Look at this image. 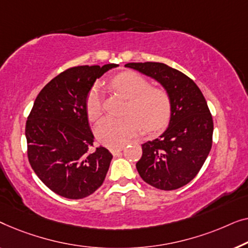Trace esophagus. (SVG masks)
I'll use <instances>...</instances> for the list:
<instances>
[{
	"label": "esophagus",
	"mask_w": 248,
	"mask_h": 248,
	"mask_svg": "<svg viewBox=\"0 0 248 248\" xmlns=\"http://www.w3.org/2000/svg\"><path fill=\"white\" fill-rule=\"evenodd\" d=\"M123 149H124V147H113V148L110 149V152L112 153V155L116 156V155L119 154V153L123 151Z\"/></svg>",
	"instance_id": "esophagus-1"
}]
</instances>
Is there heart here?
Returning a JSON list of instances; mask_svg holds the SVG:
<instances>
[{
  "instance_id": "obj_1",
  "label": "heart",
  "mask_w": 248,
  "mask_h": 248,
  "mask_svg": "<svg viewBox=\"0 0 248 248\" xmlns=\"http://www.w3.org/2000/svg\"><path fill=\"white\" fill-rule=\"evenodd\" d=\"M112 88L129 100L124 118L106 117L97 124L96 137L109 147L124 145L144 125L146 131H157L169 123L172 102L166 90L151 88L145 78L134 72H124L112 79ZM86 112L91 120L102 113V90L93 86L86 96Z\"/></svg>"
}]
</instances>
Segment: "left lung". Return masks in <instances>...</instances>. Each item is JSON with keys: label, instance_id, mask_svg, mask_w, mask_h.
Returning <instances> with one entry per match:
<instances>
[{"label": "left lung", "instance_id": "1", "mask_svg": "<svg viewBox=\"0 0 248 248\" xmlns=\"http://www.w3.org/2000/svg\"><path fill=\"white\" fill-rule=\"evenodd\" d=\"M124 66L157 81L172 102L169 127L142 145L141 158L136 164L139 175L159 190L182 187L194 179L211 149L214 121L207 101L192 79L163 62Z\"/></svg>", "mask_w": 248, "mask_h": 248}]
</instances>
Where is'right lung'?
<instances>
[{"label":"right lung","instance_id":"1","mask_svg":"<svg viewBox=\"0 0 248 248\" xmlns=\"http://www.w3.org/2000/svg\"><path fill=\"white\" fill-rule=\"evenodd\" d=\"M117 64L66 69L40 91L26 124L28 158L45 186L61 197L83 199L102 186L112 154L90 152L86 96L96 78Z\"/></svg>","mask_w":248,"mask_h":248}]
</instances>
